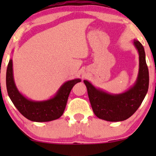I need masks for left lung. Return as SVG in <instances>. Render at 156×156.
Instances as JSON below:
<instances>
[{"label": "left lung", "instance_id": "left-lung-1", "mask_svg": "<svg viewBox=\"0 0 156 156\" xmlns=\"http://www.w3.org/2000/svg\"><path fill=\"white\" fill-rule=\"evenodd\" d=\"M133 44L139 54V71L136 83L129 90L119 94H111L84 80L91 108L98 118L107 121H121L129 119L139 108L148 92L149 73L146 53L139 41L134 40Z\"/></svg>", "mask_w": 156, "mask_h": 156}]
</instances>
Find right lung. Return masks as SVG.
<instances>
[{
  "label": "right lung",
  "mask_w": 156,
  "mask_h": 156,
  "mask_svg": "<svg viewBox=\"0 0 156 156\" xmlns=\"http://www.w3.org/2000/svg\"><path fill=\"white\" fill-rule=\"evenodd\" d=\"M80 79L67 81L62 85L54 97L42 101L27 99L19 92L15 84L12 73V62L10 59L6 72V87L8 96L15 106L25 118L35 122H45L59 119L65 109L72 89Z\"/></svg>",
  "instance_id": "1"
}]
</instances>
